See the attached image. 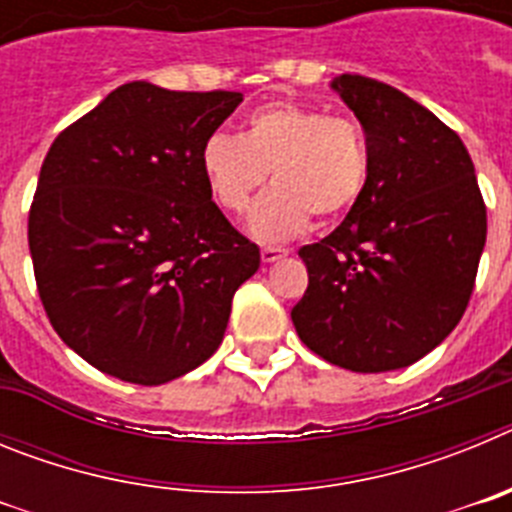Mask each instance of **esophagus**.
I'll return each mask as SVG.
<instances>
[{"label": "esophagus", "mask_w": 512, "mask_h": 512, "mask_svg": "<svg viewBox=\"0 0 512 512\" xmlns=\"http://www.w3.org/2000/svg\"><path fill=\"white\" fill-rule=\"evenodd\" d=\"M284 256H287V253H284L282 248H271V246L261 248V261H264V264H274V261L284 259Z\"/></svg>", "instance_id": "esophagus-1"}]
</instances>
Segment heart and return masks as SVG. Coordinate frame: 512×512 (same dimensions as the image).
I'll use <instances>...</instances> for the list:
<instances>
[{"mask_svg":"<svg viewBox=\"0 0 512 512\" xmlns=\"http://www.w3.org/2000/svg\"><path fill=\"white\" fill-rule=\"evenodd\" d=\"M200 166L212 200L233 215L248 210L271 174L274 187L253 210L251 230L264 241H289L310 215L330 223L359 202L369 151L354 117L279 99L246 117L241 138L212 133L202 143Z\"/></svg>","mask_w":512,"mask_h":512,"instance_id":"b5f03b06","label":"heart"}]
</instances>
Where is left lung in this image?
<instances>
[{
  "label": "left lung",
  "mask_w": 512,
  "mask_h": 512,
  "mask_svg": "<svg viewBox=\"0 0 512 512\" xmlns=\"http://www.w3.org/2000/svg\"><path fill=\"white\" fill-rule=\"evenodd\" d=\"M333 89L359 117L369 179L323 241L302 246L307 289L297 336L330 364L361 374L423 359L472 297L487 207L459 135L400 89L343 74Z\"/></svg>",
  "instance_id": "1"
}]
</instances>
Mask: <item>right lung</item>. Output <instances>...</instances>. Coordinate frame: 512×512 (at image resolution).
<instances>
[{
  "instance_id": "obj_1",
  "label": "right lung",
  "mask_w": 512,
  "mask_h": 512,
  "mask_svg": "<svg viewBox=\"0 0 512 512\" xmlns=\"http://www.w3.org/2000/svg\"><path fill=\"white\" fill-rule=\"evenodd\" d=\"M241 102L130 81L53 140L27 217L35 284L99 372L153 387L223 343L261 253L212 202L200 153Z\"/></svg>"
}]
</instances>
